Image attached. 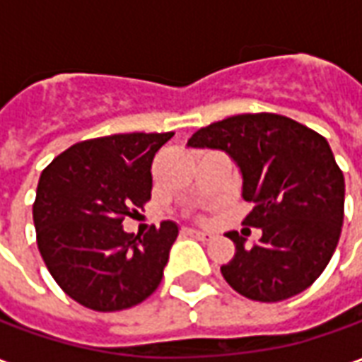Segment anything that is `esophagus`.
<instances>
[{"label": "esophagus", "mask_w": 362, "mask_h": 362, "mask_svg": "<svg viewBox=\"0 0 362 362\" xmlns=\"http://www.w3.org/2000/svg\"><path fill=\"white\" fill-rule=\"evenodd\" d=\"M184 233L188 236H194L197 240H211L213 235L207 230H197V228H184Z\"/></svg>", "instance_id": "1"}]
</instances>
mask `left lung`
<instances>
[{
	"label": "left lung",
	"instance_id": "8db88e82",
	"mask_svg": "<svg viewBox=\"0 0 362 362\" xmlns=\"http://www.w3.org/2000/svg\"><path fill=\"white\" fill-rule=\"evenodd\" d=\"M188 147L225 151L243 174V197L254 204L244 227L262 236L228 233L233 259L221 267L236 293L279 303L318 279L339 243L345 180L326 137L279 114H238L197 129Z\"/></svg>",
	"mask_w": 362,
	"mask_h": 362
}]
</instances>
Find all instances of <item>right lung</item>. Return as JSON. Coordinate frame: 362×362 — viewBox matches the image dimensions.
<instances>
[{
	"instance_id": "1",
	"label": "right lung",
	"mask_w": 362,
	"mask_h": 362,
	"mask_svg": "<svg viewBox=\"0 0 362 362\" xmlns=\"http://www.w3.org/2000/svg\"><path fill=\"white\" fill-rule=\"evenodd\" d=\"M173 132L116 134L71 145L40 174L33 219L44 264L64 293L96 312L132 308L163 279L178 225L124 230L151 199L153 158Z\"/></svg>"
}]
</instances>
